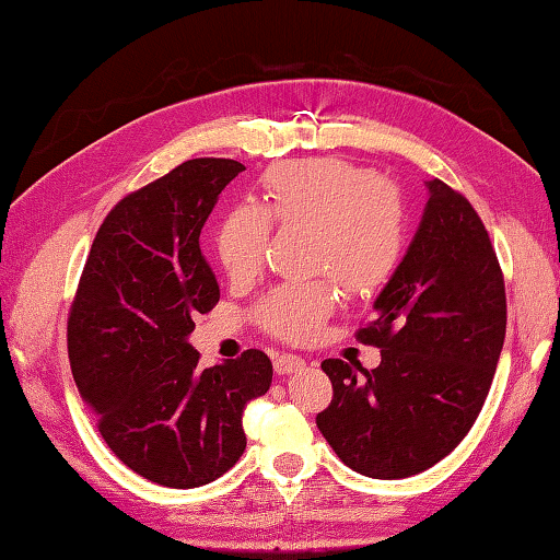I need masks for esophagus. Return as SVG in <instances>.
<instances>
[{"label":"esophagus","instance_id":"34e87169","mask_svg":"<svg viewBox=\"0 0 560 560\" xmlns=\"http://www.w3.org/2000/svg\"><path fill=\"white\" fill-rule=\"evenodd\" d=\"M272 365H276V373L278 375H290V373H298L304 368V358L300 355H276V361H272Z\"/></svg>","mask_w":560,"mask_h":560}]
</instances>
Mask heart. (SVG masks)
<instances>
[{
	"label": "heart",
	"mask_w": 560,
	"mask_h": 560,
	"mask_svg": "<svg viewBox=\"0 0 560 560\" xmlns=\"http://www.w3.org/2000/svg\"><path fill=\"white\" fill-rule=\"evenodd\" d=\"M278 229H307V268L326 272L346 292L371 294L393 276L405 246V207L397 187L363 167L316 158L270 167L262 205H236L221 217L217 256L226 276H258ZM339 304L329 278L284 282L258 300L253 319L262 331L304 343L322 331Z\"/></svg>",
	"instance_id": "b5f03b06"
}]
</instances>
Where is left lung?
Returning a JSON list of instances; mask_svg holds the SVG:
<instances>
[{"label":"left lung","instance_id":"obj_1","mask_svg":"<svg viewBox=\"0 0 560 560\" xmlns=\"http://www.w3.org/2000/svg\"><path fill=\"white\" fill-rule=\"evenodd\" d=\"M504 329V276L488 229L466 197L434 177L417 236L375 300V319L355 331L383 361L373 371L324 361L334 397L316 427L361 476H417L476 424Z\"/></svg>","mask_w":560,"mask_h":560}]
</instances>
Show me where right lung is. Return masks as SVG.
<instances>
[{
	"label": "right lung",
	"instance_id": "1",
	"mask_svg": "<svg viewBox=\"0 0 560 560\" xmlns=\"http://www.w3.org/2000/svg\"><path fill=\"white\" fill-rule=\"evenodd\" d=\"M244 171L231 158H192L126 195L102 221L70 304L72 377L102 439L163 488H199L234 468L244 409L272 383L258 348L199 368L187 343L195 316L219 302L199 234Z\"/></svg>",
	"mask_w": 560,
	"mask_h": 560
}]
</instances>
